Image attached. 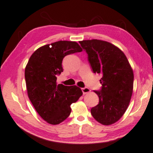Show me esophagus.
I'll use <instances>...</instances> for the list:
<instances>
[{
    "label": "esophagus",
    "mask_w": 153,
    "mask_h": 153,
    "mask_svg": "<svg viewBox=\"0 0 153 153\" xmlns=\"http://www.w3.org/2000/svg\"><path fill=\"white\" fill-rule=\"evenodd\" d=\"M82 93H83V94H86V93H90V92H91V89L87 88V87L82 88Z\"/></svg>",
    "instance_id": "obj_1"
}]
</instances>
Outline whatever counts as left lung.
<instances>
[{
	"mask_svg": "<svg viewBox=\"0 0 153 153\" xmlns=\"http://www.w3.org/2000/svg\"><path fill=\"white\" fill-rule=\"evenodd\" d=\"M87 53L93 73L102 75L100 91H94L99 103L93 117L104 126L116 123L126 113L133 90L134 75L126 55L113 44L93 39L79 42Z\"/></svg>",
	"mask_w": 153,
	"mask_h": 153,
	"instance_id": "left-lung-1",
	"label": "left lung"
}]
</instances>
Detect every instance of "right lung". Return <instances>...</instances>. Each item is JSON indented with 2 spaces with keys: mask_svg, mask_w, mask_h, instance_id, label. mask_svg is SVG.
Segmentation results:
<instances>
[{
  "mask_svg": "<svg viewBox=\"0 0 153 153\" xmlns=\"http://www.w3.org/2000/svg\"><path fill=\"white\" fill-rule=\"evenodd\" d=\"M75 41L60 40L43 45L33 53L25 69L27 95L40 117L49 124L58 125L69 116L71 105L82 95L76 85L57 84V75L63 71L64 57L81 52Z\"/></svg>",
  "mask_w": 153,
  "mask_h": 153,
  "instance_id": "1",
  "label": "right lung"
}]
</instances>
